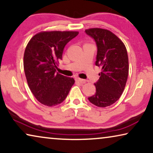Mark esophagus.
<instances>
[{
    "label": "esophagus",
    "mask_w": 153,
    "mask_h": 153,
    "mask_svg": "<svg viewBox=\"0 0 153 153\" xmlns=\"http://www.w3.org/2000/svg\"><path fill=\"white\" fill-rule=\"evenodd\" d=\"M76 80L77 82H80V83H85V82H86L85 79H81V78H79V77H76Z\"/></svg>",
    "instance_id": "1"
}]
</instances>
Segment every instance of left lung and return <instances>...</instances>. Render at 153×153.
Returning <instances> with one entry per match:
<instances>
[{
  "instance_id": "8db88e82",
  "label": "left lung",
  "mask_w": 153,
  "mask_h": 153,
  "mask_svg": "<svg viewBox=\"0 0 153 153\" xmlns=\"http://www.w3.org/2000/svg\"><path fill=\"white\" fill-rule=\"evenodd\" d=\"M85 32L96 41V65L101 68L98 81L94 84L96 94L88 99L99 107L110 106L120 97L128 79L129 63L126 46L108 30L94 27Z\"/></svg>"
}]
</instances>
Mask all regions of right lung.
<instances>
[{"instance_id": "right-lung-1", "label": "right lung", "mask_w": 153, "mask_h": 153, "mask_svg": "<svg viewBox=\"0 0 153 153\" xmlns=\"http://www.w3.org/2000/svg\"><path fill=\"white\" fill-rule=\"evenodd\" d=\"M77 31H42L29 41L23 56L27 85L39 102L48 107L65 100L75 83L73 77L56 72L64 48Z\"/></svg>"}]
</instances>
